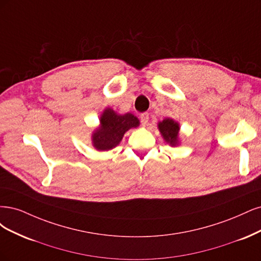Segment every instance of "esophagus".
<instances>
[{
	"mask_svg": "<svg viewBox=\"0 0 261 261\" xmlns=\"http://www.w3.org/2000/svg\"><path fill=\"white\" fill-rule=\"evenodd\" d=\"M140 118H141L142 124L143 125H146L148 123V120H149V115L147 113H143V114H141Z\"/></svg>",
	"mask_w": 261,
	"mask_h": 261,
	"instance_id": "1",
	"label": "esophagus"
}]
</instances>
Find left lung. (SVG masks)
<instances>
[{"label":"left lung","mask_w":261,"mask_h":261,"mask_svg":"<svg viewBox=\"0 0 261 261\" xmlns=\"http://www.w3.org/2000/svg\"><path fill=\"white\" fill-rule=\"evenodd\" d=\"M157 128L167 144L170 146L180 145V124L178 121L172 118H165L157 123Z\"/></svg>","instance_id":"8db88e82"}]
</instances>
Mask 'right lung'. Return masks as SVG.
Here are the masks:
<instances>
[{"instance_id":"1","label":"right lung","mask_w":261,"mask_h":261,"mask_svg":"<svg viewBox=\"0 0 261 261\" xmlns=\"http://www.w3.org/2000/svg\"><path fill=\"white\" fill-rule=\"evenodd\" d=\"M140 120L131 113L120 115L113 108L106 107L99 116V124L91 134V142L98 152H106L120 144L124 133L138 128Z\"/></svg>"}]
</instances>
